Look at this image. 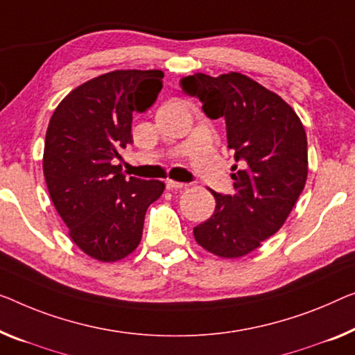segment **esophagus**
I'll return each mask as SVG.
<instances>
[{"mask_svg":"<svg viewBox=\"0 0 355 355\" xmlns=\"http://www.w3.org/2000/svg\"><path fill=\"white\" fill-rule=\"evenodd\" d=\"M166 187H167V189H182V188L184 187V183L173 182V180H167V182H166Z\"/></svg>","mask_w":355,"mask_h":355,"instance_id":"34e87169","label":"esophagus"}]
</instances>
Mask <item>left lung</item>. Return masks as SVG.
Wrapping results in <instances>:
<instances>
[{"label":"left lung","mask_w":355,"mask_h":355,"mask_svg":"<svg viewBox=\"0 0 355 355\" xmlns=\"http://www.w3.org/2000/svg\"><path fill=\"white\" fill-rule=\"evenodd\" d=\"M210 119L225 118L228 148L239 162L234 194L215 196L214 214L194 228V239L221 258H239L280 230L308 177V139L293 108L241 73L180 81Z\"/></svg>","instance_id":"1"}]
</instances>
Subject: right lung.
I'll list each match as a JSON object with an SVG mask.
<instances>
[{"label": "right lung", "mask_w": 355, "mask_h": 355, "mask_svg": "<svg viewBox=\"0 0 355 355\" xmlns=\"http://www.w3.org/2000/svg\"><path fill=\"white\" fill-rule=\"evenodd\" d=\"M161 70H116L81 84L49 121L42 171L52 204L71 241L95 260L118 261L140 244L146 209L159 180L125 178L121 148L132 144V114L162 89Z\"/></svg>", "instance_id": "add662e5"}]
</instances>
